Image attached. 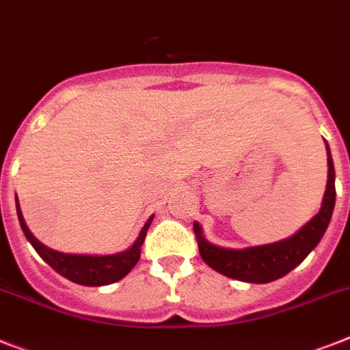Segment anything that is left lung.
I'll return each mask as SVG.
<instances>
[{
  "label": "left lung",
  "instance_id": "left-lung-1",
  "mask_svg": "<svg viewBox=\"0 0 350 350\" xmlns=\"http://www.w3.org/2000/svg\"><path fill=\"white\" fill-rule=\"evenodd\" d=\"M325 151H327V185H325L324 198H322V206L310 222H306L297 233H293L288 239L245 249L220 247V245L208 242L202 234L201 224L193 222L199 252H201L204 263L231 280L256 284L280 280L288 274L290 270L301 265L304 258L319 245L324 237L331 222V215H333L334 201H336L334 165L327 142H325Z\"/></svg>",
  "mask_w": 350,
  "mask_h": 350
}]
</instances>
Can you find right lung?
<instances>
[{
	"label": "right lung",
	"mask_w": 350,
	"mask_h": 350,
	"mask_svg": "<svg viewBox=\"0 0 350 350\" xmlns=\"http://www.w3.org/2000/svg\"><path fill=\"white\" fill-rule=\"evenodd\" d=\"M16 208L21 230L25 233L26 240L33 245L35 251L39 252V256L53 270H57L58 274L64 275L66 280L72 281L76 284H83V286H105V284L116 283V281L122 280L126 274H130L131 269L140 260L144 239H146V233H148L149 226H151L152 219H154V215L149 217L148 222L140 230L137 240L126 251L117 252V254H101V256L99 254H69V252L49 249L48 245H44L42 242L35 239L33 233L26 226L17 196Z\"/></svg>",
	"instance_id": "obj_1"
}]
</instances>
